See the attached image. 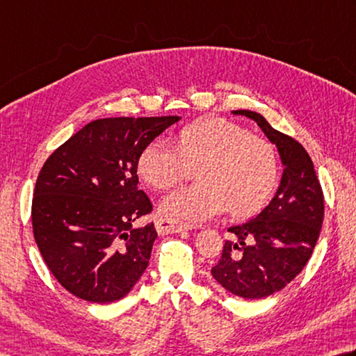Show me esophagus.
I'll return each instance as SVG.
<instances>
[{"label":"esophagus","instance_id":"1","mask_svg":"<svg viewBox=\"0 0 356 356\" xmlns=\"http://www.w3.org/2000/svg\"><path fill=\"white\" fill-rule=\"evenodd\" d=\"M156 229L160 235H168V234H180V232L191 230L193 227L190 224L176 222V221H172V219H168V218H159L156 222Z\"/></svg>","mask_w":356,"mask_h":356}]
</instances>
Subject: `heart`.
Instances as JSON below:
<instances>
[{
    "instance_id": "heart-1",
    "label": "heart",
    "mask_w": 356,
    "mask_h": 356,
    "mask_svg": "<svg viewBox=\"0 0 356 356\" xmlns=\"http://www.w3.org/2000/svg\"><path fill=\"white\" fill-rule=\"evenodd\" d=\"M202 184L182 186L161 202V213L184 222H200L224 213L248 216L266 202L277 179V157L266 140L224 118L184 127L177 147L165 138L147 145L138 174L156 190H168L199 166Z\"/></svg>"
}]
</instances>
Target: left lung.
<instances>
[{"instance_id":"8db88e82","label":"left lung","mask_w":356,"mask_h":356,"mask_svg":"<svg viewBox=\"0 0 356 356\" xmlns=\"http://www.w3.org/2000/svg\"><path fill=\"white\" fill-rule=\"evenodd\" d=\"M254 120L283 165L274 197L255 218L229 232L221 258L211 275L243 299H263L285 288L305 266L318 241L324 219V195L313 161L303 146L269 124L263 115L234 111Z\"/></svg>"}]
</instances>
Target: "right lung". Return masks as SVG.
Listing matches in <instances>:
<instances>
[{
  "label": "right lung",
  "instance_id": "right-lung-1",
  "mask_svg": "<svg viewBox=\"0 0 356 356\" xmlns=\"http://www.w3.org/2000/svg\"><path fill=\"white\" fill-rule=\"evenodd\" d=\"M180 116L88 122L51 154L37 177L32 229L57 282L82 300L111 303L129 294L149 264L152 210L138 188L145 147Z\"/></svg>",
  "mask_w": 356,
  "mask_h": 356
}]
</instances>
